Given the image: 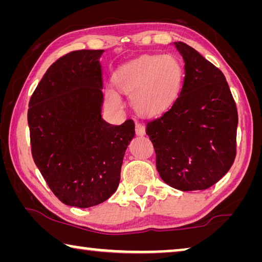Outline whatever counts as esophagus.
<instances>
[{
	"instance_id": "34e87169",
	"label": "esophagus",
	"mask_w": 262,
	"mask_h": 262,
	"mask_svg": "<svg viewBox=\"0 0 262 262\" xmlns=\"http://www.w3.org/2000/svg\"><path fill=\"white\" fill-rule=\"evenodd\" d=\"M135 133L137 136H143L145 134V127L142 123L137 122L135 125Z\"/></svg>"
}]
</instances>
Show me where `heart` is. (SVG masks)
<instances>
[{"mask_svg": "<svg viewBox=\"0 0 262 262\" xmlns=\"http://www.w3.org/2000/svg\"><path fill=\"white\" fill-rule=\"evenodd\" d=\"M184 82V68L174 55H142L114 75V84L130 97L133 108L147 117H157L170 110L178 99ZM106 101L115 111L122 100L113 90L106 91Z\"/></svg>", "mask_w": 262, "mask_h": 262, "instance_id": "b5f03b06", "label": "heart"}]
</instances>
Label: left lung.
Here are the masks:
<instances>
[{
  "label": "left lung",
  "mask_w": 262,
  "mask_h": 262,
  "mask_svg": "<svg viewBox=\"0 0 262 262\" xmlns=\"http://www.w3.org/2000/svg\"><path fill=\"white\" fill-rule=\"evenodd\" d=\"M185 79L173 106L148 122L164 183L176 189H207L227 174L236 157L237 107L223 73L185 42H173Z\"/></svg>",
  "instance_id": "1"
}]
</instances>
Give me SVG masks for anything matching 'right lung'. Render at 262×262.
Instances as JSON below:
<instances>
[{
    "instance_id": "obj_1",
    "label": "right lung",
    "mask_w": 262,
    "mask_h": 262,
    "mask_svg": "<svg viewBox=\"0 0 262 262\" xmlns=\"http://www.w3.org/2000/svg\"><path fill=\"white\" fill-rule=\"evenodd\" d=\"M103 50L68 53L43 75L30 99L28 122L35 165L64 205L104 202L120 183L123 156L135 125L101 117Z\"/></svg>"
}]
</instances>
